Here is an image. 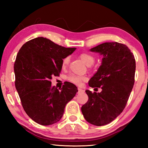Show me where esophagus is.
<instances>
[{"label":"esophagus","mask_w":148,"mask_h":148,"mask_svg":"<svg viewBox=\"0 0 148 148\" xmlns=\"http://www.w3.org/2000/svg\"><path fill=\"white\" fill-rule=\"evenodd\" d=\"M84 92V91L83 89L78 88V93H82V92Z\"/></svg>","instance_id":"obj_1"}]
</instances>
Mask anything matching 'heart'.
<instances>
[{
  "mask_svg": "<svg viewBox=\"0 0 148 148\" xmlns=\"http://www.w3.org/2000/svg\"><path fill=\"white\" fill-rule=\"evenodd\" d=\"M79 57L80 59L83 61L84 63L87 65V66H91V65L93 64L95 62L94 57L92 56V55L88 53H82L79 55ZM69 61V57H66L65 58H64L62 61V68H65V67L68 66ZM67 79H68L69 82H72V83L77 85V86H79V85L82 84V82H84L86 79V77L85 76H78V75L76 74H71L67 77Z\"/></svg>",
  "mask_w": 148,
  "mask_h": 148,
  "instance_id": "b5f03b06",
  "label": "heart"
}]
</instances>
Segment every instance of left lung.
Returning <instances> with one entry per match:
<instances>
[{
	"instance_id": "obj_1",
	"label": "left lung",
	"mask_w": 148,
	"mask_h": 148,
	"mask_svg": "<svg viewBox=\"0 0 148 148\" xmlns=\"http://www.w3.org/2000/svg\"><path fill=\"white\" fill-rule=\"evenodd\" d=\"M90 51L103 56L101 65L89 81L90 87H101L102 91L86 90L89 99L81 109L87 122L102 126L116 119L126 106L134 84L136 62L129 47L116 42H105Z\"/></svg>"
}]
</instances>
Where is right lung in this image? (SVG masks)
Wrapping results in <instances>:
<instances>
[{"mask_svg":"<svg viewBox=\"0 0 148 148\" xmlns=\"http://www.w3.org/2000/svg\"><path fill=\"white\" fill-rule=\"evenodd\" d=\"M76 49L38 37L19 49L14 66L15 86L25 112L37 123L50 125L58 122L66 104L78 91L71 82H64L59 90L51 86V82L52 76H59L62 59Z\"/></svg>","mask_w":148,"mask_h":148,"instance_id":"1","label":"right lung"}]
</instances>
